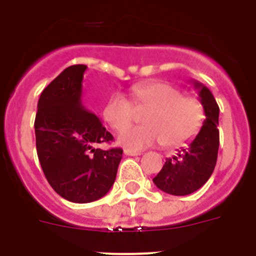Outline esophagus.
I'll use <instances>...</instances> for the list:
<instances>
[{
	"instance_id": "34e87169",
	"label": "esophagus",
	"mask_w": 256,
	"mask_h": 256,
	"mask_svg": "<svg viewBox=\"0 0 256 256\" xmlns=\"http://www.w3.org/2000/svg\"><path fill=\"white\" fill-rule=\"evenodd\" d=\"M124 154H126V156H138V155H141V152H140V151H133V150H130V148H126V150H124Z\"/></svg>"
}]
</instances>
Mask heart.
Instances as JSON below:
<instances>
[{
  "label": "heart",
  "mask_w": 256,
  "mask_h": 256,
  "mask_svg": "<svg viewBox=\"0 0 256 256\" xmlns=\"http://www.w3.org/2000/svg\"><path fill=\"white\" fill-rule=\"evenodd\" d=\"M132 104L123 94H114L104 108V119L112 130H121L134 118V108L148 112L144 126L124 129L118 142L132 150H142L160 142L177 148L191 141L204 122V108L196 97L183 94L180 88L162 82L140 83L130 90Z\"/></svg>",
  "instance_id": "heart-1"
}]
</instances>
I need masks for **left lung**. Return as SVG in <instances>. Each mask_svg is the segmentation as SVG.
I'll list each match as a JSON object with an SVG mask.
<instances>
[{"label": "left lung", "mask_w": 256, "mask_h": 256, "mask_svg": "<svg viewBox=\"0 0 256 256\" xmlns=\"http://www.w3.org/2000/svg\"><path fill=\"white\" fill-rule=\"evenodd\" d=\"M205 112L200 132L177 156L166 159L154 183L169 195L186 196L202 187L214 172L219 148V106L209 88L194 82Z\"/></svg>", "instance_id": "1"}]
</instances>
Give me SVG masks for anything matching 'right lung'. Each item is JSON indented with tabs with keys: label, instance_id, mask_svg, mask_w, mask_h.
Returning <instances> with one entry per match:
<instances>
[{
	"label": "right lung",
	"instance_id": "add662e5",
	"mask_svg": "<svg viewBox=\"0 0 256 256\" xmlns=\"http://www.w3.org/2000/svg\"><path fill=\"white\" fill-rule=\"evenodd\" d=\"M86 69V65H72L44 88L34 120L36 148L44 177L61 198L78 204L108 194L123 155L119 148H94L114 137L83 106Z\"/></svg>",
	"mask_w": 256,
	"mask_h": 256
}]
</instances>
